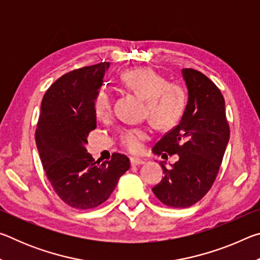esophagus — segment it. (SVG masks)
<instances>
[{"instance_id": "34e87169", "label": "esophagus", "mask_w": 260, "mask_h": 260, "mask_svg": "<svg viewBox=\"0 0 260 260\" xmlns=\"http://www.w3.org/2000/svg\"><path fill=\"white\" fill-rule=\"evenodd\" d=\"M131 164L133 166H136V165H142L144 164V160L141 159V158H135V157H132L131 158Z\"/></svg>"}]
</instances>
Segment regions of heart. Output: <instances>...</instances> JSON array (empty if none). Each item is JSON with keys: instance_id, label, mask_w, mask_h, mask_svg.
<instances>
[{"instance_id": "obj_1", "label": "heart", "mask_w": 260, "mask_h": 260, "mask_svg": "<svg viewBox=\"0 0 260 260\" xmlns=\"http://www.w3.org/2000/svg\"><path fill=\"white\" fill-rule=\"evenodd\" d=\"M125 85L146 100V114L159 128H171L178 124L186 110L187 95L178 82H170L164 76L149 68H136L122 74ZM98 119L110 118L113 98L108 88H101L93 102ZM150 133L144 127H127L119 132V142L131 152H140Z\"/></svg>"}]
</instances>
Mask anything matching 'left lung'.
<instances>
[{
    "label": "left lung",
    "instance_id": "left-lung-1",
    "mask_svg": "<svg viewBox=\"0 0 260 260\" xmlns=\"http://www.w3.org/2000/svg\"><path fill=\"white\" fill-rule=\"evenodd\" d=\"M188 103L180 124L153 147L156 155L174 153L179 160L164 171V178L152 188L162 204L189 208L206 195L217 178L228 140L225 100L219 88L193 69H183Z\"/></svg>",
    "mask_w": 260,
    "mask_h": 260
}]
</instances>
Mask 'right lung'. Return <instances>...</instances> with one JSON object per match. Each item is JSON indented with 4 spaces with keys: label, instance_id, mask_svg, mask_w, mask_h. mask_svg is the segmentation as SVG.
<instances>
[{
    "label": "right lung",
    "instance_id": "obj_1",
    "mask_svg": "<svg viewBox=\"0 0 260 260\" xmlns=\"http://www.w3.org/2000/svg\"><path fill=\"white\" fill-rule=\"evenodd\" d=\"M110 68L108 61L73 70L48 88L41 103L35 142L48 180L65 204L94 209L107 201L128 171L125 155L107 161L87 152V136L96 128L93 102Z\"/></svg>",
    "mask_w": 260,
    "mask_h": 260
}]
</instances>
